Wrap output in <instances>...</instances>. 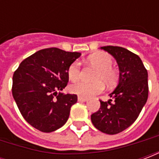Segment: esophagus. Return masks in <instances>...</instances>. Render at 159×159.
Returning a JSON list of instances; mask_svg holds the SVG:
<instances>
[{
  "instance_id": "1",
  "label": "esophagus",
  "mask_w": 159,
  "mask_h": 159,
  "mask_svg": "<svg viewBox=\"0 0 159 159\" xmlns=\"http://www.w3.org/2000/svg\"><path fill=\"white\" fill-rule=\"evenodd\" d=\"M77 100L80 101V102H85L88 100V98H85V97H82V96H78L77 97Z\"/></svg>"
}]
</instances>
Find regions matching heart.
<instances>
[{"mask_svg": "<svg viewBox=\"0 0 159 159\" xmlns=\"http://www.w3.org/2000/svg\"><path fill=\"white\" fill-rule=\"evenodd\" d=\"M89 62L96 67L98 71L94 76V83H87L83 81H78L70 85V92L80 96L90 97L94 94L101 93L104 89V84L101 81L107 84H113L117 79V71L113 70V59L112 57L107 52H97L89 57ZM81 73L80 63L77 61L71 63L68 68V77L70 81H76L79 78Z\"/></svg>", "mask_w": 159, "mask_h": 159, "instance_id": "1", "label": "heart"}]
</instances>
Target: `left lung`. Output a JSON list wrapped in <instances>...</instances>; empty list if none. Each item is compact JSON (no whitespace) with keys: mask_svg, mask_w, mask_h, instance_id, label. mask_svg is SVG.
Instances as JSON below:
<instances>
[{"mask_svg":"<svg viewBox=\"0 0 159 159\" xmlns=\"http://www.w3.org/2000/svg\"><path fill=\"white\" fill-rule=\"evenodd\" d=\"M117 60L119 83L110 96L111 100L100 101L98 111L91 115L93 126L103 133L116 134L137 119L148 98L147 69L140 57L121 47H101Z\"/></svg>","mask_w":159,"mask_h":159,"instance_id":"8db88e82","label":"left lung"}]
</instances>
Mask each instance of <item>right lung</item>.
I'll return each mask as SVG.
<instances>
[{
  "label": "right lung",
  "instance_id": "1",
  "mask_svg": "<svg viewBox=\"0 0 159 159\" xmlns=\"http://www.w3.org/2000/svg\"><path fill=\"white\" fill-rule=\"evenodd\" d=\"M80 56L57 48L42 49L24 59L14 71L12 96L23 117L35 129L50 133L67 122L77 96L60 91L69 81L70 65Z\"/></svg>",
  "mask_w": 159,
  "mask_h": 159
}]
</instances>
